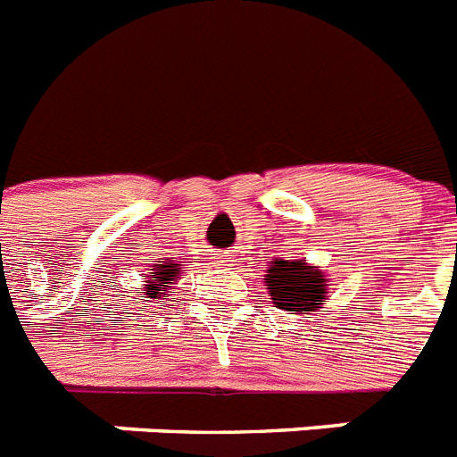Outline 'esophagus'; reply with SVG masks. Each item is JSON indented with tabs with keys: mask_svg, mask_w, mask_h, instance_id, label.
<instances>
[{
	"mask_svg": "<svg viewBox=\"0 0 457 457\" xmlns=\"http://www.w3.org/2000/svg\"><path fill=\"white\" fill-rule=\"evenodd\" d=\"M231 254H217L214 256V263H217V266H220V269H228V266H231Z\"/></svg>",
	"mask_w": 457,
	"mask_h": 457,
	"instance_id": "esophagus-1",
	"label": "esophagus"
}]
</instances>
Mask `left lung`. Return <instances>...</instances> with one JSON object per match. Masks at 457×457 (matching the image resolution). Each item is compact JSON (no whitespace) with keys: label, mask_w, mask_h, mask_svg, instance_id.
<instances>
[{"label":"left lung","mask_w":457,"mask_h":457,"mask_svg":"<svg viewBox=\"0 0 457 457\" xmlns=\"http://www.w3.org/2000/svg\"><path fill=\"white\" fill-rule=\"evenodd\" d=\"M263 285L275 308L289 315H312L329 294V278L322 266L305 259H273L263 275Z\"/></svg>","instance_id":"1"}]
</instances>
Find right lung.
Returning a JSON list of instances; mask_svg holds the SVG:
<instances>
[{
  "mask_svg": "<svg viewBox=\"0 0 457 457\" xmlns=\"http://www.w3.org/2000/svg\"><path fill=\"white\" fill-rule=\"evenodd\" d=\"M179 275H182V262L177 263L175 259H170V262L154 263L149 273L142 275L146 285L139 289V296L142 299H163V296H168L172 285H177Z\"/></svg>",
  "mask_w": 457,
  "mask_h": 457,
  "instance_id": "1",
  "label": "right lung"
}]
</instances>
